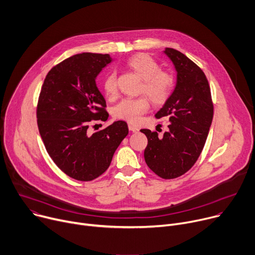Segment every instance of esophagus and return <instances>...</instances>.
<instances>
[{"label":"esophagus","mask_w":255,"mask_h":255,"mask_svg":"<svg viewBox=\"0 0 255 255\" xmlns=\"http://www.w3.org/2000/svg\"><path fill=\"white\" fill-rule=\"evenodd\" d=\"M128 128H129V130H130V131H132V132H135V133H136V132H138V128H137V127H135L134 125L129 124V125H128Z\"/></svg>","instance_id":"34e87169"}]
</instances>
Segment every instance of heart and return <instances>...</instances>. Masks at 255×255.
Masks as SVG:
<instances>
[{"instance_id":"b5f03b06","label":"heart","mask_w":255,"mask_h":255,"mask_svg":"<svg viewBox=\"0 0 255 255\" xmlns=\"http://www.w3.org/2000/svg\"><path fill=\"white\" fill-rule=\"evenodd\" d=\"M127 66L142 79L140 94H144L152 104L163 105L170 99L175 87L174 77L167 71H161L154 59L146 54H138L128 59ZM104 91L109 98L117 96V77L115 73H110L105 78ZM148 107V101L144 97L125 99L116 106L114 116L117 119L135 124L140 120Z\"/></svg>"}]
</instances>
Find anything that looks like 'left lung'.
<instances>
[{
    "label": "left lung",
    "instance_id": "1",
    "mask_svg": "<svg viewBox=\"0 0 255 255\" xmlns=\"http://www.w3.org/2000/svg\"><path fill=\"white\" fill-rule=\"evenodd\" d=\"M165 54L177 71V83L170 99L155 118L168 117L169 130L141 129L147 137L144 159L163 179H174L189 171L198 159L212 125L214 104L211 87L201 69L181 52L166 48Z\"/></svg>",
    "mask_w": 255,
    "mask_h": 255
}]
</instances>
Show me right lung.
I'll return each mask as SVG.
<instances>
[{
  "label": "right lung",
  "instance_id": "1",
  "mask_svg": "<svg viewBox=\"0 0 255 255\" xmlns=\"http://www.w3.org/2000/svg\"><path fill=\"white\" fill-rule=\"evenodd\" d=\"M111 62L108 54L74 55L54 66L41 86L36 108L41 139L58 168L78 181L105 173L129 132L126 122L117 121L87 133L91 122L109 117L96 78Z\"/></svg>",
  "mask_w": 255,
  "mask_h": 255
}]
</instances>
